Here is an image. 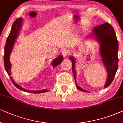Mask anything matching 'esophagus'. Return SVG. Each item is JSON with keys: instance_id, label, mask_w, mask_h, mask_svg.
Returning <instances> with one entry per match:
<instances>
[{"instance_id": "1", "label": "esophagus", "mask_w": 123, "mask_h": 123, "mask_svg": "<svg viewBox=\"0 0 123 123\" xmlns=\"http://www.w3.org/2000/svg\"><path fill=\"white\" fill-rule=\"evenodd\" d=\"M69 51H68V49H65L62 52V55L64 57L68 56V55H69Z\"/></svg>"}]
</instances>
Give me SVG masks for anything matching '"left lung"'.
<instances>
[{
    "instance_id": "8db88e82",
    "label": "left lung",
    "mask_w": 123,
    "mask_h": 123,
    "mask_svg": "<svg viewBox=\"0 0 123 123\" xmlns=\"http://www.w3.org/2000/svg\"><path fill=\"white\" fill-rule=\"evenodd\" d=\"M88 38L97 41L99 45V54L103 64L107 72V79L104 89L109 86L114 79L118 68V42L115 30L112 26L106 22L95 27L91 34L87 36ZM69 58L72 61V71L74 78L76 86L80 91L88 92L77 84L76 71L75 68L76 59L73 55Z\"/></svg>"
}]
</instances>
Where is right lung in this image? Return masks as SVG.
<instances>
[{"instance_id":"right-lung-1","label":"right lung","mask_w":123,"mask_h":123,"mask_svg":"<svg viewBox=\"0 0 123 123\" xmlns=\"http://www.w3.org/2000/svg\"><path fill=\"white\" fill-rule=\"evenodd\" d=\"M24 19L22 18L19 17L18 18L16 19V20L14 21L13 24L12 26L11 30L9 35L8 36L6 41V44L4 47V67L6 68V73L10 76V79L12 81L14 86L17 87L18 89H19L21 91L31 93H42L47 92L49 91V90L47 89H42V90H37V91H30L29 89H26L25 88H22L21 86L18 84L14 80L13 78L11 76V63L10 62V55L11 52L12 51L14 45V43L16 42V39L18 37L19 32L21 29V27L22 26L23 22H24ZM63 60V56L62 55H59L58 57L54 59L51 62V65L53 67V68H55L57 66H58L62 62Z\"/></svg>"}]
</instances>
